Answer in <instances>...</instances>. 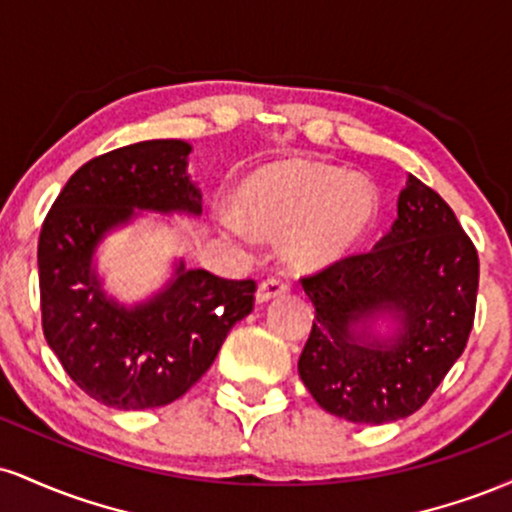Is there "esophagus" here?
I'll return each instance as SVG.
<instances>
[{"label": "esophagus", "instance_id": "obj_1", "mask_svg": "<svg viewBox=\"0 0 512 512\" xmlns=\"http://www.w3.org/2000/svg\"><path fill=\"white\" fill-rule=\"evenodd\" d=\"M286 291H289V284H286V281L267 279V281H262L260 286H257L255 298H257V303H269V301H274V298L284 296Z\"/></svg>", "mask_w": 512, "mask_h": 512}]
</instances>
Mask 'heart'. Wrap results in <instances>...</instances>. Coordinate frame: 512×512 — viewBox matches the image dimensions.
I'll use <instances>...</instances> for the list:
<instances>
[{
    "label": "heart",
    "mask_w": 512,
    "mask_h": 512,
    "mask_svg": "<svg viewBox=\"0 0 512 512\" xmlns=\"http://www.w3.org/2000/svg\"><path fill=\"white\" fill-rule=\"evenodd\" d=\"M236 199L238 214H219L223 233L240 243H248L250 231L284 236L286 262L298 269H322L349 255L378 209V195L366 178L303 158L252 170Z\"/></svg>",
    "instance_id": "obj_1"
}]
</instances>
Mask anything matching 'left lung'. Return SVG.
Masks as SVG:
<instances>
[{"mask_svg": "<svg viewBox=\"0 0 512 512\" xmlns=\"http://www.w3.org/2000/svg\"><path fill=\"white\" fill-rule=\"evenodd\" d=\"M315 305L298 375L322 409L354 424L414 414L462 356L479 257L445 199L414 175L370 252L301 279ZM385 319L393 330L377 332Z\"/></svg>", "mask_w": 512, "mask_h": 512, "instance_id": "1", "label": "left lung"}]
</instances>
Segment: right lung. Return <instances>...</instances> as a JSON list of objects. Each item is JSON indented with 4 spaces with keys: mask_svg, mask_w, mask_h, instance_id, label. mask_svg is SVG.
Masks as SVG:
<instances>
[{
    "mask_svg": "<svg viewBox=\"0 0 512 512\" xmlns=\"http://www.w3.org/2000/svg\"><path fill=\"white\" fill-rule=\"evenodd\" d=\"M190 151L180 139H151L93 158L69 178L40 231L45 339L69 378L105 407L175 402L255 303L252 279H221L182 260L161 291L134 305L103 289L96 252L110 233L142 211L202 214V192L187 173Z\"/></svg>",
    "mask_w": 512,
    "mask_h": 512,
    "instance_id": "obj_1",
    "label": "right lung"
}]
</instances>
